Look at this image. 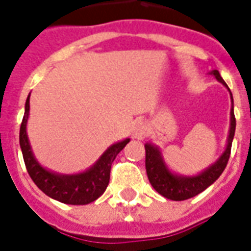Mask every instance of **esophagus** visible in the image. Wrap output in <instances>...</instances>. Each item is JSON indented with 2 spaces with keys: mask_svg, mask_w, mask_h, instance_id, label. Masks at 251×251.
I'll list each match as a JSON object with an SVG mask.
<instances>
[{
  "mask_svg": "<svg viewBox=\"0 0 251 251\" xmlns=\"http://www.w3.org/2000/svg\"><path fill=\"white\" fill-rule=\"evenodd\" d=\"M145 136H147V125H145V122H142V121L134 122V125L131 127V137L137 138V140H142Z\"/></svg>",
  "mask_w": 251,
  "mask_h": 251,
  "instance_id": "1",
  "label": "esophagus"
}]
</instances>
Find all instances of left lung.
<instances>
[{
    "label": "left lung",
    "instance_id": "left-lung-1",
    "mask_svg": "<svg viewBox=\"0 0 251 251\" xmlns=\"http://www.w3.org/2000/svg\"><path fill=\"white\" fill-rule=\"evenodd\" d=\"M211 75H214L216 80H219L223 86L228 88L218 70L211 71ZM228 91H230V88H228ZM230 98H231V111H230V130H228V137H227L226 149L215 163L211 164L208 168L201 171L200 174L194 175V176H183V175L174 174L164 161L163 154L158 147L153 145L152 142L145 144V168H147L148 179L151 181L153 188L160 195H163L164 198L176 200V201L194 198L200 192H203L205 188H208L225 171L227 161L230 158L232 138H234V133H235L234 100H232L231 93H230Z\"/></svg>",
    "mask_w": 251,
    "mask_h": 251
}]
</instances>
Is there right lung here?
<instances>
[{"label": "right lung", "mask_w": 251, "mask_h": 251, "mask_svg": "<svg viewBox=\"0 0 251 251\" xmlns=\"http://www.w3.org/2000/svg\"><path fill=\"white\" fill-rule=\"evenodd\" d=\"M28 117H29V95L25 102L24 118L20 127V147H21L26 171L30 179L33 180V183L47 196L66 204H88L98 199L109 185L111 164L117 157V154L130 141V138L115 142L111 147L107 148L103 154L95 161V164L86 169L84 172L72 175L56 174L44 168L36 160L26 134Z\"/></svg>", "instance_id": "add662e5"}]
</instances>
